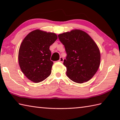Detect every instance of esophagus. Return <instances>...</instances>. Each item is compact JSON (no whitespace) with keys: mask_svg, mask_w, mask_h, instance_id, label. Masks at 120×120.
I'll list each match as a JSON object with an SVG mask.
<instances>
[{"mask_svg":"<svg viewBox=\"0 0 120 120\" xmlns=\"http://www.w3.org/2000/svg\"><path fill=\"white\" fill-rule=\"evenodd\" d=\"M59 62L62 63L63 62H64V58H63L62 57H60L59 59Z\"/></svg>","mask_w":120,"mask_h":120,"instance_id":"esophagus-1","label":"esophagus"}]
</instances>
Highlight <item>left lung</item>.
I'll list each match as a JSON object with an SVG mask.
<instances>
[{
  "mask_svg": "<svg viewBox=\"0 0 120 120\" xmlns=\"http://www.w3.org/2000/svg\"><path fill=\"white\" fill-rule=\"evenodd\" d=\"M58 38L67 54L64 62L67 76L77 83L90 80L98 69L101 61L100 51L94 40L80 30L60 34Z\"/></svg>",
  "mask_w": 120,
  "mask_h": 120,
  "instance_id": "8db88e82",
  "label": "left lung"
}]
</instances>
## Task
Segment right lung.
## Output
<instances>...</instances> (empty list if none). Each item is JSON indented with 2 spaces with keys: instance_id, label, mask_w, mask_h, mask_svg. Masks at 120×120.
Masks as SVG:
<instances>
[{
  "instance_id": "right-lung-1",
  "label": "right lung",
  "mask_w": 120,
  "mask_h": 120,
  "mask_svg": "<svg viewBox=\"0 0 120 120\" xmlns=\"http://www.w3.org/2000/svg\"><path fill=\"white\" fill-rule=\"evenodd\" d=\"M55 33L36 30L24 38L19 52L22 71L34 82L45 79L51 73L53 62L50 60V46L57 39Z\"/></svg>"
}]
</instances>
